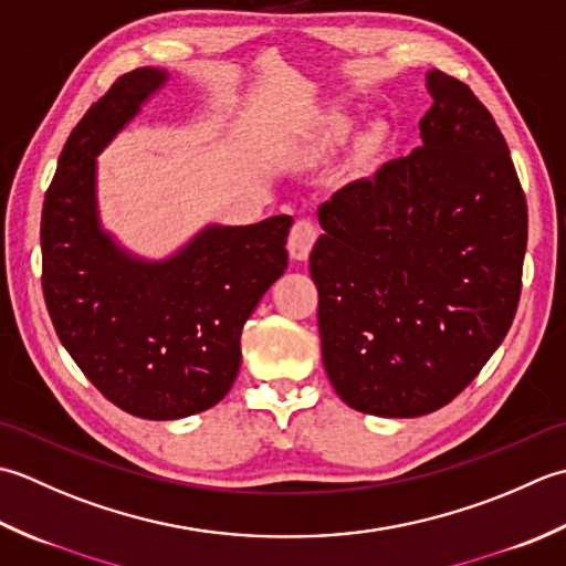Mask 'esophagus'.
Instances as JSON below:
<instances>
[{"mask_svg": "<svg viewBox=\"0 0 566 566\" xmlns=\"http://www.w3.org/2000/svg\"><path fill=\"white\" fill-rule=\"evenodd\" d=\"M319 237V229L313 219H297L291 229V237H287V251L295 261H305L313 251L315 241Z\"/></svg>", "mask_w": 566, "mask_h": 566, "instance_id": "34e87169", "label": "esophagus"}]
</instances>
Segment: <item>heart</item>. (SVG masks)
Segmentation results:
<instances>
[{
  "instance_id": "1",
  "label": "heart",
  "mask_w": 566,
  "mask_h": 566,
  "mask_svg": "<svg viewBox=\"0 0 566 566\" xmlns=\"http://www.w3.org/2000/svg\"><path fill=\"white\" fill-rule=\"evenodd\" d=\"M349 119H344V117H332L329 122H327V126H325V134H322V142H327V144H337V142H344V138H347V134H349Z\"/></svg>"
}]
</instances>
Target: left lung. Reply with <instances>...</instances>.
I'll use <instances>...</instances> for the list:
<instances>
[{"label": "left lung", "mask_w": 566, "mask_h": 566, "mask_svg": "<svg viewBox=\"0 0 566 566\" xmlns=\"http://www.w3.org/2000/svg\"><path fill=\"white\" fill-rule=\"evenodd\" d=\"M422 146L319 205L310 253L322 361L349 408L418 418L501 347L523 285L527 202L491 112L428 73Z\"/></svg>", "instance_id": "obj_1"}]
</instances>
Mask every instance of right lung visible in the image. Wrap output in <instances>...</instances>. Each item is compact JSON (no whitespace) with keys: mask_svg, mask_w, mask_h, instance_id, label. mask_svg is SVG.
Returning <instances> with one entry per match:
<instances>
[{"mask_svg":"<svg viewBox=\"0 0 566 566\" xmlns=\"http://www.w3.org/2000/svg\"><path fill=\"white\" fill-rule=\"evenodd\" d=\"M156 67L117 77L67 136L41 217L43 297L57 339L92 386L146 420L217 406L239 374L241 329L287 269L293 217L207 227L166 261L102 232L95 156L166 83Z\"/></svg>","mask_w":566,"mask_h":566,"instance_id":"right-lung-1","label":"right lung"}]
</instances>
